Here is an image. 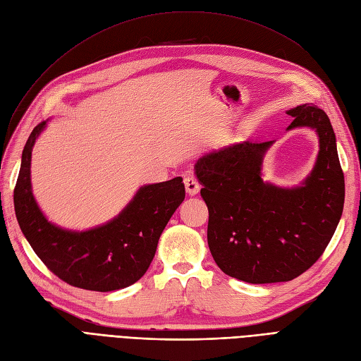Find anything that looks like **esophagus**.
Segmentation results:
<instances>
[{
  "instance_id": "esophagus-1",
  "label": "esophagus",
  "mask_w": 361,
  "mask_h": 361,
  "mask_svg": "<svg viewBox=\"0 0 361 361\" xmlns=\"http://www.w3.org/2000/svg\"><path fill=\"white\" fill-rule=\"evenodd\" d=\"M183 183H185V190H187L190 195H195L200 191V183L197 182V179H195L194 174L188 173L187 176L183 178Z\"/></svg>"
}]
</instances>
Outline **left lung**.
<instances>
[{
    "mask_svg": "<svg viewBox=\"0 0 361 361\" xmlns=\"http://www.w3.org/2000/svg\"><path fill=\"white\" fill-rule=\"evenodd\" d=\"M288 129L307 126L319 137L316 164L301 187L262 179L272 141H243L195 162L209 211L207 245L224 274L253 285L289 281L318 260L341 221L345 179L329 116L304 104L286 111Z\"/></svg>",
    "mask_w": 361,
    "mask_h": 361,
    "instance_id": "8db88e82",
    "label": "left lung"
}]
</instances>
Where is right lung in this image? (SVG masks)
<instances>
[{"label":"right lung","instance_id":"1","mask_svg":"<svg viewBox=\"0 0 361 361\" xmlns=\"http://www.w3.org/2000/svg\"><path fill=\"white\" fill-rule=\"evenodd\" d=\"M47 126L30 134L13 192L20 231L39 259L68 285L111 292L134 285L155 256L159 236L185 199L182 178L141 187L111 221L84 232L61 228L47 220L31 191V152Z\"/></svg>","mask_w":361,"mask_h":361}]
</instances>
